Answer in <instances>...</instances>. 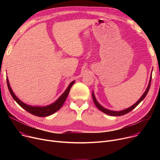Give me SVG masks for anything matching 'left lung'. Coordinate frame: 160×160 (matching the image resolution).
I'll list each match as a JSON object with an SVG mask.
<instances>
[{"label":"left lung","instance_id":"1","mask_svg":"<svg viewBox=\"0 0 160 160\" xmlns=\"http://www.w3.org/2000/svg\"><path fill=\"white\" fill-rule=\"evenodd\" d=\"M152 73V72H151ZM151 78H152V73L150 76V80H149V84L148 85V87L146 90V91L144 92V93L142 94V96L141 97V98L137 101L134 104H133L132 106L127 108V109H125L123 110H122V111H112V110H110V109H108L105 108H104L103 106H102L99 102L98 101H97L96 97H95V95H94V93L92 91V99H93V101H94V102L95 104V105L96 106V107L101 111H102L103 112L106 113V115H110V116H114V117H118V116H122V115H125V114L129 112L130 111H131L132 109H133L137 106H138L142 101H143V99L146 98V95L148 94V92H149V88H150V85H151Z\"/></svg>","mask_w":160,"mask_h":160}]
</instances>
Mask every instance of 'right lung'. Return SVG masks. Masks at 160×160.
Returning <instances> with one entry per match:
<instances>
[{
  "instance_id": "right-lung-1",
  "label": "right lung",
  "mask_w": 160,
  "mask_h": 160,
  "mask_svg": "<svg viewBox=\"0 0 160 160\" xmlns=\"http://www.w3.org/2000/svg\"><path fill=\"white\" fill-rule=\"evenodd\" d=\"M75 81L74 80L70 83V85H68V87H67V88L66 89L64 92L62 94V95L54 102H53L49 105H48V106H30V105L24 103L23 102L19 100L18 98V97L14 94V92L12 91V90L10 86L9 80L7 77L8 87L9 90L10 92V94H11V96L12 97V98L14 99V100L21 108L25 109L27 111L32 114V115H33L35 116H37L39 117H45L50 116V115H52V114H54V112H56L57 111H58L62 107L64 101H66V99L68 96V94H69V92H70V88H71L72 86L75 83Z\"/></svg>"
}]
</instances>
